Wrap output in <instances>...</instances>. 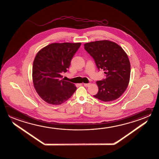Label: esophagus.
Instances as JSON below:
<instances>
[{
	"label": "esophagus",
	"instance_id": "esophagus-1",
	"mask_svg": "<svg viewBox=\"0 0 159 159\" xmlns=\"http://www.w3.org/2000/svg\"><path fill=\"white\" fill-rule=\"evenodd\" d=\"M90 84H84V86L85 87H89V85H90Z\"/></svg>",
	"mask_w": 159,
	"mask_h": 159
}]
</instances>
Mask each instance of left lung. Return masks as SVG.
<instances>
[{"instance_id":"8db88e82","label":"left lung","mask_w":159,"mask_h":159,"mask_svg":"<svg viewBox=\"0 0 159 159\" xmlns=\"http://www.w3.org/2000/svg\"><path fill=\"white\" fill-rule=\"evenodd\" d=\"M84 47L98 70H104L106 75L105 79L96 82L98 91L93 96L105 102L118 98L129 82L130 64L127 54L117 43L109 40L90 42Z\"/></svg>"}]
</instances>
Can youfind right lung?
I'll use <instances>...</instances> for the list:
<instances>
[{"label": "right lung", "instance_id": "obj_1", "mask_svg": "<svg viewBox=\"0 0 159 159\" xmlns=\"http://www.w3.org/2000/svg\"><path fill=\"white\" fill-rule=\"evenodd\" d=\"M78 43H52L41 49L33 63L32 80L35 90L47 103L61 105L77 89L74 84L61 80L81 46Z\"/></svg>", "mask_w": 159, "mask_h": 159}]
</instances>
